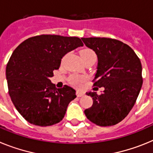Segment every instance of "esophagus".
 Instances as JSON below:
<instances>
[{"instance_id": "1", "label": "esophagus", "mask_w": 153, "mask_h": 153, "mask_svg": "<svg viewBox=\"0 0 153 153\" xmlns=\"http://www.w3.org/2000/svg\"><path fill=\"white\" fill-rule=\"evenodd\" d=\"M76 95H77V96L78 97H82L83 96V95H85V93L83 92V91H77V92H76Z\"/></svg>"}]
</instances>
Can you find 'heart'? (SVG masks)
<instances>
[{
	"mask_svg": "<svg viewBox=\"0 0 153 153\" xmlns=\"http://www.w3.org/2000/svg\"><path fill=\"white\" fill-rule=\"evenodd\" d=\"M80 56L82 60H84L86 58H95V53L89 48H85L82 49V51H80ZM85 81L84 77H78V76H72L71 78V82H72L73 84H79L80 82Z\"/></svg>",
	"mask_w": 153,
	"mask_h": 153,
	"instance_id": "1",
	"label": "heart"
}]
</instances>
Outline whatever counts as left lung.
<instances>
[{
  "instance_id": "obj_1",
  "label": "left lung",
  "mask_w": 153,
  "mask_h": 153,
  "mask_svg": "<svg viewBox=\"0 0 153 153\" xmlns=\"http://www.w3.org/2000/svg\"><path fill=\"white\" fill-rule=\"evenodd\" d=\"M82 40L98 58L94 86L104 87L101 95L95 91L86 92L92 98L93 104L85 110V114L88 120L98 126L118 124L129 113L140 92L143 85L140 60L128 45L118 40Z\"/></svg>"
}]
</instances>
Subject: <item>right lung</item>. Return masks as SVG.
I'll return each mask as SVG.
<instances>
[{"label": "right lung", "mask_w": 153, "mask_h": 153, "mask_svg": "<svg viewBox=\"0 0 153 153\" xmlns=\"http://www.w3.org/2000/svg\"><path fill=\"white\" fill-rule=\"evenodd\" d=\"M80 46L77 37L42 34L25 40L12 53L6 68L9 95L30 124L48 126L63 119L76 91L68 85L57 88L50 78L62 58Z\"/></svg>", "instance_id": "right-lung-1"}]
</instances>
